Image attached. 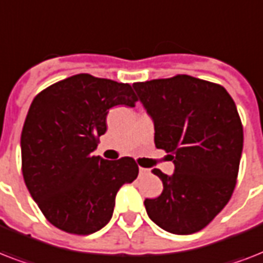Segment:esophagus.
<instances>
[{
	"mask_svg": "<svg viewBox=\"0 0 263 263\" xmlns=\"http://www.w3.org/2000/svg\"><path fill=\"white\" fill-rule=\"evenodd\" d=\"M139 173H140V176H146V175H148V173H150V171H148V169H146V168H139Z\"/></svg>",
	"mask_w": 263,
	"mask_h": 263,
	"instance_id": "esophagus-1",
	"label": "esophagus"
}]
</instances>
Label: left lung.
Masks as SVG:
<instances>
[{"instance_id":"8db88e82","label":"left lung","mask_w":263,"mask_h":263,"mask_svg":"<svg viewBox=\"0 0 263 263\" xmlns=\"http://www.w3.org/2000/svg\"><path fill=\"white\" fill-rule=\"evenodd\" d=\"M154 121V143L169 153L172 176L158 198L144 200L148 217L175 235L203 229L228 203L236 185L243 125L222 86L188 75L132 84Z\"/></svg>"}]
</instances>
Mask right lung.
<instances>
[{"label": "right lung", "instance_id": "1", "mask_svg": "<svg viewBox=\"0 0 263 263\" xmlns=\"http://www.w3.org/2000/svg\"><path fill=\"white\" fill-rule=\"evenodd\" d=\"M128 83L79 73L51 84L31 103L22 131V171L32 199L55 228L90 235L110 221L116 194L138 177L131 157L92 156L109 109L134 107Z\"/></svg>", "mask_w": 263, "mask_h": 263}]
</instances>
